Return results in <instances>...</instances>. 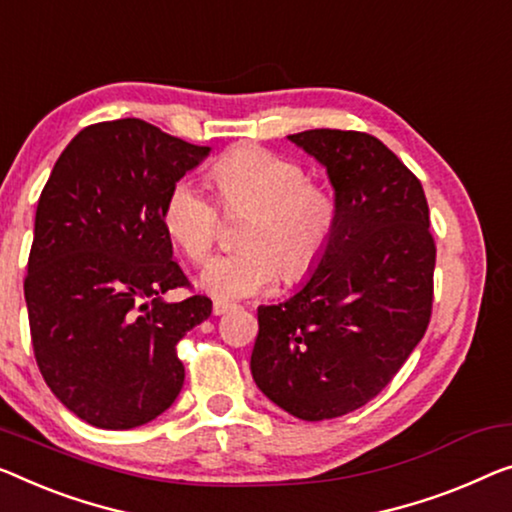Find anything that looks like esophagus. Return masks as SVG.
Segmentation results:
<instances>
[{
    "label": "esophagus",
    "instance_id": "34e87169",
    "mask_svg": "<svg viewBox=\"0 0 512 512\" xmlns=\"http://www.w3.org/2000/svg\"><path fill=\"white\" fill-rule=\"evenodd\" d=\"M232 308H234V303H230V301H213V315H225V312Z\"/></svg>",
    "mask_w": 512,
    "mask_h": 512
}]
</instances>
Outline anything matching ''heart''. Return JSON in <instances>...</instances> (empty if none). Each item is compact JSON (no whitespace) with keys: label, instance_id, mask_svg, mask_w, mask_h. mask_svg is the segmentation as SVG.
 I'll list each match as a JSON object with an SVG mask.
<instances>
[{"label":"heart","instance_id":"b5f03b06","mask_svg":"<svg viewBox=\"0 0 512 512\" xmlns=\"http://www.w3.org/2000/svg\"><path fill=\"white\" fill-rule=\"evenodd\" d=\"M225 211H248L241 230L246 248L213 257L200 287L220 301L246 299L282 276L301 280L315 269L335 227V202L305 181L299 163L262 147L234 149L209 170ZM163 227L183 255L202 262L218 234V209L193 181L174 183L163 202Z\"/></svg>","mask_w":512,"mask_h":512}]
</instances>
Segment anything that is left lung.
Listing matches in <instances>:
<instances>
[{
	"instance_id": "left-lung-1",
	"label": "left lung",
	"mask_w": 512,
	"mask_h": 512,
	"mask_svg": "<svg viewBox=\"0 0 512 512\" xmlns=\"http://www.w3.org/2000/svg\"><path fill=\"white\" fill-rule=\"evenodd\" d=\"M289 140L329 174L335 227L310 278L257 308L250 372L287 414L326 421L375 398L421 342L437 248L421 181L384 142L333 128Z\"/></svg>"
}]
</instances>
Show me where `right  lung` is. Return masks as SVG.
Segmentation results:
<instances>
[{
  "label": "right lung",
  "mask_w": 512,
  "mask_h": 512,
  "mask_svg": "<svg viewBox=\"0 0 512 512\" xmlns=\"http://www.w3.org/2000/svg\"><path fill=\"white\" fill-rule=\"evenodd\" d=\"M142 119L87 126L61 151L36 207L25 301L38 370L57 400L101 430H131L183 386L177 342L211 299L172 259L163 202L209 156Z\"/></svg>",
  "instance_id": "obj_1"
}]
</instances>
